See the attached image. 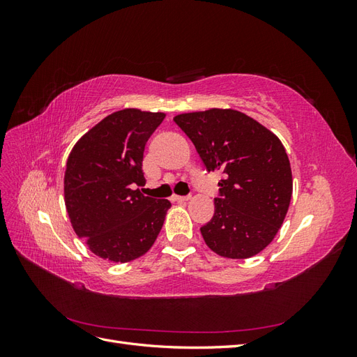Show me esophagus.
<instances>
[{
    "instance_id": "1",
    "label": "esophagus",
    "mask_w": 357,
    "mask_h": 357,
    "mask_svg": "<svg viewBox=\"0 0 357 357\" xmlns=\"http://www.w3.org/2000/svg\"><path fill=\"white\" fill-rule=\"evenodd\" d=\"M190 199V197H180V195H172V201H176V202H186V201H189Z\"/></svg>"
}]
</instances>
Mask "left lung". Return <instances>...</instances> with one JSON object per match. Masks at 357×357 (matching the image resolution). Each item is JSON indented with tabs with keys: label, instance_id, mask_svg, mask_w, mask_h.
<instances>
[{
	"label": "left lung",
	"instance_id": "left-lung-1",
	"mask_svg": "<svg viewBox=\"0 0 357 357\" xmlns=\"http://www.w3.org/2000/svg\"><path fill=\"white\" fill-rule=\"evenodd\" d=\"M208 171L223 172L213 219L201 228L214 253L247 259L274 240L289 210L291 169L278 137L250 116L210 109L174 117Z\"/></svg>",
	"mask_w": 357,
	"mask_h": 357
}]
</instances>
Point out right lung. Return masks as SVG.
<instances>
[{
    "instance_id": "1",
    "label": "right lung",
    "mask_w": 357,
    "mask_h": 357,
    "mask_svg": "<svg viewBox=\"0 0 357 357\" xmlns=\"http://www.w3.org/2000/svg\"><path fill=\"white\" fill-rule=\"evenodd\" d=\"M164 113L119 110L74 144L63 177L73 229L89 250L112 262L143 256L156 241L171 202L144 197L143 155Z\"/></svg>"
}]
</instances>
